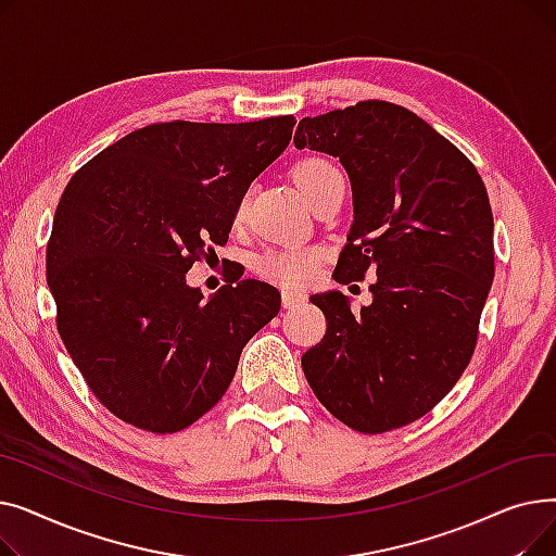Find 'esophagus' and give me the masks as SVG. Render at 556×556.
I'll list each match as a JSON object with an SVG mask.
<instances>
[{
  "label": "esophagus",
  "mask_w": 556,
  "mask_h": 556,
  "mask_svg": "<svg viewBox=\"0 0 556 556\" xmlns=\"http://www.w3.org/2000/svg\"><path fill=\"white\" fill-rule=\"evenodd\" d=\"M306 298L302 293H298V290H283L281 293V302H283V308H298Z\"/></svg>",
  "instance_id": "obj_1"
}]
</instances>
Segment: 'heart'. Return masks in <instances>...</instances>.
I'll use <instances>...</instances> for the list:
<instances>
[{
    "mask_svg": "<svg viewBox=\"0 0 556 556\" xmlns=\"http://www.w3.org/2000/svg\"><path fill=\"white\" fill-rule=\"evenodd\" d=\"M290 178H293L298 191L311 207H315V204L323 200L336 185L344 182L340 168L327 157H306L298 162L293 173H290ZM241 212L243 207L239 210V216ZM317 261H319V250L315 248L273 250L261 256L258 273L281 286H304L306 281L313 279L317 270Z\"/></svg>",
    "mask_w": 556,
    "mask_h": 556,
    "instance_id": "1",
    "label": "heart"
}]
</instances>
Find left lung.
<instances>
[{"label":"left lung","instance_id":"left-lung-1","mask_svg":"<svg viewBox=\"0 0 556 556\" xmlns=\"http://www.w3.org/2000/svg\"><path fill=\"white\" fill-rule=\"evenodd\" d=\"M298 149L340 160L354 225L333 279L369 286L352 311L338 290L313 295L327 333L302 356L327 410L378 434L430 413L469 365L493 281V216L478 168L421 116L388 101L304 116Z\"/></svg>","mask_w":556,"mask_h":556}]
</instances>
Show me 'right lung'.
<instances>
[{"mask_svg": "<svg viewBox=\"0 0 556 556\" xmlns=\"http://www.w3.org/2000/svg\"><path fill=\"white\" fill-rule=\"evenodd\" d=\"M293 126L290 114L151 124L74 173L53 216L47 283L58 333L114 417L185 430L223 399L243 346L279 313L270 283L229 281L204 302L185 275L227 243Z\"/></svg>", "mask_w": 556, "mask_h": 556, "instance_id": "add662e5", "label": "right lung"}]
</instances>
